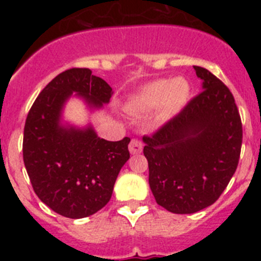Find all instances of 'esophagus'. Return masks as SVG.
I'll return each instance as SVG.
<instances>
[{"label":"esophagus","instance_id":"obj_1","mask_svg":"<svg viewBox=\"0 0 261 261\" xmlns=\"http://www.w3.org/2000/svg\"><path fill=\"white\" fill-rule=\"evenodd\" d=\"M129 151L132 154H140L142 151V144L141 141H138L136 138H133L130 144H129Z\"/></svg>","mask_w":261,"mask_h":261}]
</instances>
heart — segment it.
I'll return each mask as SVG.
<instances>
[{"label":"heart","mask_w":261,"mask_h":261,"mask_svg":"<svg viewBox=\"0 0 261 261\" xmlns=\"http://www.w3.org/2000/svg\"><path fill=\"white\" fill-rule=\"evenodd\" d=\"M191 96V86L184 78L155 80L144 85L136 91L126 103L130 112H149L156 110V119L166 121L179 114Z\"/></svg>","instance_id":"1"}]
</instances>
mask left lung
<instances>
[{"label":"left lung","instance_id":"left-lung-1","mask_svg":"<svg viewBox=\"0 0 261 261\" xmlns=\"http://www.w3.org/2000/svg\"><path fill=\"white\" fill-rule=\"evenodd\" d=\"M193 68L201 93L142 138L156 204L176 214L196 213L218 200L238 167L243 137L231 91L209 70Z\"/></svg>","mask_w":261,"mask_h":261}]
</instances>
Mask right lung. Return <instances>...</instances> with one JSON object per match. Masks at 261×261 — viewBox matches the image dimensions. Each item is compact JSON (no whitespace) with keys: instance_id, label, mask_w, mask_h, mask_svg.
Wrapping results in <instances>:
<instances>
[{"instance_id":"add662e5","label":"right lung","mask_w":261,"mask_h":261,"mask_svg":"<svg viewBox=\"0 0 261 261\" xmlns=\"http://www.w3.org/2000/svg\"><path fill=\"white\" fill-rule=\"evenodd\" d=\"M77 93L91 108L110 102L112 89L87 68L62 71L32 105L23 133V162L39 199L68 218H84L110 201L130 138L107 141L91 126L62 125L64 105Z\"/></svg>"}]
</instances>
